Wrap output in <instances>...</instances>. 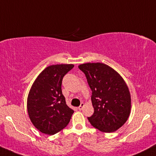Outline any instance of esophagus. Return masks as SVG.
I'll list each match as a JSON object with an SVG mask.
<instances>
[{"mask_svg": "<svg viewBox=\"0 0 156 156\" xmlns=\"http://www.w3.org/2000/svg\"><path fill=\"white\" fill-rule=\"evenodd\" d=\"M84 105H85V104H84L83 103H80V106L78 107V110H82V109H83V108L84 107Z\"/></svg>", "mask_w": 156, "mask_h": 156, "instance_id": "esophagus-1", "label": "esophagus"}]
</instances>
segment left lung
Returning a JSON list of instances; mask_svg holds the SVG:
<instances>
[{
	"mask_svg": "<svg viewBox=\"0 0 156 156\" xmlns=\"http://www.w3.org/2000/svg\"><path fill=\"white\" fill-rule=\"evenodd\" d=\"M92 90L94 114L88 117L93 127L105 133L121 128L128 119L131 99L128 86L117 71L103 63L78 66Z\"/></svg>",
	"mask_w": 156,
	"mask_h": 156,
	"instance_id": "left-lung-1",
	"label": "left lung"
}]
</instances>
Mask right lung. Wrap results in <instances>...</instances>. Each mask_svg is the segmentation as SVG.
I'll use <instances>...</instances> for the list:
<instances>
[{
	"mask_svg": "<svg viewBox=\"0 0 156 156\" xmlns=\"http://www.w3.org/2000/svg\"><path fill=\"white\" fill-rule=\"evenodd\" d=\"M73 64H55L46 67L34 82L27 101L31 122L42 133L53 135L64 129L74 111L66 104L62 79Z\"/></svg>",
	"mask_w": 156,
	"mask_h": 156,
	"instance_id": "1",
	"label": "right lung"
}]
</instances>
